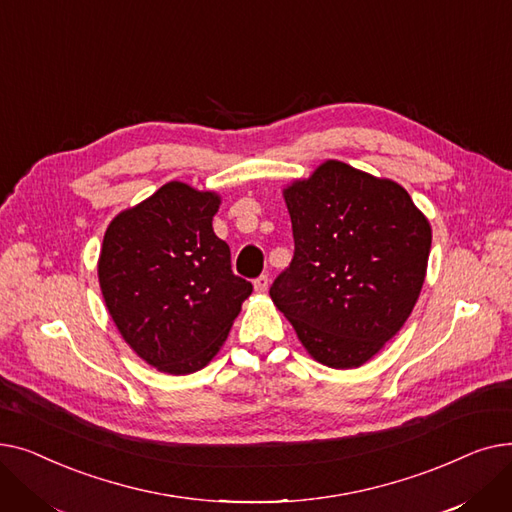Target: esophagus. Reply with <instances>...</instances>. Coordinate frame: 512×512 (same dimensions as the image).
I'll return each mask as SVG.
<instances>
[{
	"instance_id": "1",
	"label": "esophagus",
	"mask_w": 512,
	"mask_h": 512,
	"mask_svg": "<svg viewBox=\"0 0 512 512\" xmlns=\"http://www.w3.org/2000/svg\"><path fill=\"white\" fill-rule=\"evenodd\" d=\"M253 286H255L257 292H265L267 286H270V278H267V276H259V278H255Z\"/></svg>"
}]
</instances>
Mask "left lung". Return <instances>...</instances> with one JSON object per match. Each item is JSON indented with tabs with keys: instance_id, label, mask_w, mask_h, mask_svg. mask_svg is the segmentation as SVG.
I'll list each match as a JSON object with an SVG mask.
<instances>
[{
	"instance_id": "1",
	"label": "left lung",
	"mask_w": 512,
	"mask_h": 512,
	"mask_svg": "<svg viewBox=\"0 0 512 512\" xmlns=\"http://www.w3.org/2000/svg\"><path fill=\"white\" fill-rule=\"evenodd\" d=\"M294 255L270 297L328 367L369 361L405 326L432 228L400 184L330 159L284 188Z\"/></svg>"
}]
</instances>
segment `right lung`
Returning a JSON list of instances; mask_svg holds the SVG:
<instances>
[{
    "instance_id": "1",
    "label": "right lung",
    "mask_w": 512,
    "mask_h": 512,
    "mask_svg": "<svg viewBox=\"0 0 512 512\" xmlns=\"http://www.w3.org/2000/svg\"><path fill=\"white\" fill-rule=\"evenodd\" d=\"M218 207L215 193L168 182L105 230L97 265L105 307L132 351L159 371L205 367L253 292L213 232Z\"/></svg>"
}]
</instances>
